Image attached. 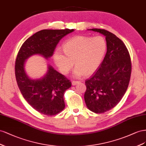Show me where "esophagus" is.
I'll return each mask as SVG.
<instances>
[{
	"mask_svg": "<svg viewBox=\"0 0 146 146\" xmlns=\"http://www.w3.org/2000/svg\"><path fill=\"white\" fill-rule=\"evenodd\" d=\"M80 82H81L80 81H73L72 82V84L73 86H76V84H79V83H80Z\"/></svg>",
	"mask_w": 146,
	"mask_h": 146,
	"instance_id": "esophagus-1",
	"label": "esophagus"
}]
</instances>
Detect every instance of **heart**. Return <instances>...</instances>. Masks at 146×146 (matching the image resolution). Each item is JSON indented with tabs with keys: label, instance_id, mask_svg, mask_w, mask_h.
I'll use <instances>...</instances> for the list:
<instances>
[{
	"label": "heart",
	"instance_id": "b5f03b06",
	"mask_svg": "<svg viewBox=\"0 0 146 146\" xmlns=\"http://www.w3.org/2000/svg\"><path fill=\"white\" fill-rule=\"evenodd\" d=\"M107 44L101 36L93 37L76 36L68 40L63 46L64 52L57 49L54 54V61L60 72L67 74L76 66L75 77L93 74L100 65L106 51Z\"/></svg>",
	"mask_w": 146,
	"mask_h": 146
}]
</instances>
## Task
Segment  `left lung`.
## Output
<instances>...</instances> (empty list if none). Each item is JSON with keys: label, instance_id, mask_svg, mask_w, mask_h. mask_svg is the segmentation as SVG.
Returning a JSON list of instances; mask_svg holds the SVG:
<instances>
[{"label": "left lung", "instance_id": "8db88e82", "mask_svg": "<svg viewBox=\"0 0 146 146\" xmlns=\"http://www.w3.org/2000/svg\"><path fill=\"white\" fill-rule=\"evenodd\" d=\"M106 36L107 52L100 67L85 82L88 109L103 113L115 107L128 88L131 72L130 54L123 41L105 29H90Z\"/></svg>", "mask_w": 146, "mask_h": 146}]
</instances>
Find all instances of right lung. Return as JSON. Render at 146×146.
I'll return each instance as SVG.
<instances>
[{
    "label": "right lung",
    "mask_w": 146,
    "mask_h": 146,
    "mask_svg": "<svg viewBox=\"0 0 146 146\" xmlns=\"http://www.w3.org/2000/svg\"><path fill=\"white\" fill-rule=\"evenodd\" d=\"M73 31L68 29L40 31L25 41L18 53L15 69L19 89L29 105L41 114L54 115L64 109V92L72 86V82L50 65L44 76L32 80L25 72V62L36 54L48 59L60 40Z\"/></svg>",
    "instance_id": "add662e5"
}]
</instances>
